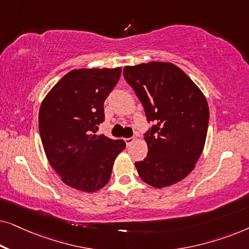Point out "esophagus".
<instances>
[{
	"mask_svg": "<svg viewBox=\"0 0 249 249\" xmlns=\"http://www.w3.org/2000/svg\"><path fill=\"white\" fill-rule=\"evenodd\" d=\"M135 141V138L134 137H130V138H124V142H125V144H127V146H129L131 144L132 142Z\"/></svg>",
	"mask_w": 249,
	"mask_h": 249,
	"instance_id": "esophagus-1",
	"label": "esophagus"
}]
</instances>
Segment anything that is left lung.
Listing matches in <instances>:
<instances>
[{
  "mask_svg": "<svg viewBox=\"0 0 249 249\" xmlns=\"http://www.w3.org/2000/svg\"><path fill=\"white\" fill-rule=\"evenodd\" d=\"M124 76L154 125L145 134L144 161L136 162L142 180L163 188L185 179L195 168L205 145L209 104L202 90L170 62L127 66Z\"/></svg>",
  "mask_w": 249,
  "mask_h": 249,
  "instance_id": "obj_1",
  "label": "left lung"
}]
</instances>
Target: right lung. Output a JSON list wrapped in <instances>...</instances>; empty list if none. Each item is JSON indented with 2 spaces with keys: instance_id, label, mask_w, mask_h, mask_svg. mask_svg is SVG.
<instances>
[{
  "instance_id": "add662e5",
  "label": "right lung",
  "mask_w": 249,
  "mask_h": 249,
  "mask_svg": "<svg viewBox=\"0 0 249 249\" xmlns=\"http://www.w3.org/2000/svg\"><path fill=\"white\" fill-rule=\"evenodd\" d=\"M121 76V68L74 69L54 85L38 114L40 139L50 164L71 188L94 193L111 178L122 139L96 135L104 121V101Z\"/></svg>"
}]
</instances>
